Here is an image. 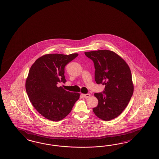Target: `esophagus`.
Returning <instances> with one entry per match:
<instances>
[{
    "mask_svg": "<svg viewBox=\"0 0 159 159\" xmlns=\"http://www.w3.org/2000/svg\"><path fill=\"white\" fill-rule=\"evenodd\" d=\"M82 96L84 97V98H89L90 96H91V94H89V93H87V94H82Z\"/></svg>",
    "mask_w": 159,
    "mask_h": 159,
    "instance_id": "esophagus-1",
    "label": "esophagus"
}]
</instances>
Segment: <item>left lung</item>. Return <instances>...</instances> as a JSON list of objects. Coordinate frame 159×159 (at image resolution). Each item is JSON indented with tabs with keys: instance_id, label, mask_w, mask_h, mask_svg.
Masks as SVG:
<instances>
[{
	"instance_id": "1",
	"label": "left lung",
	"mask_w": 159,
	"mask_h": 159,
	"mask_svg": "<svg viewBox=\"0 0 159 159\" xmlns=\"http://www.w3.org/2000/svg\"><path fill=\"white\" fill-rule=\"evenodd\" d=\"M85 54L94 63L96 83L105 85L104 91L94 93L98 104L93 112L101 119L109 121L123 112L133 95L130 68L113 51L101 50L85 52Z\"/></svg>"
}]
</instances>
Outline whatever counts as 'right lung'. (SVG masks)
<instances>
[{"instance_id": "right-lung-1", "label": "right lung", "mask_w": 159, "mask_h": 159, "mask_svg": "<svg viewBox=\"0 0 159 159\" xmlns=\"http://www.w3.org/2000/svg\"><path fill=\"white\" fill-rule=\"evenodd\" d=\"M78 56L48 54L39 58L31 66L26 79V89L37 112L47 119L59 121L66 117L80 98V93L57 86L66 82L65 66Z\"/></svg>"}]
</instances>
